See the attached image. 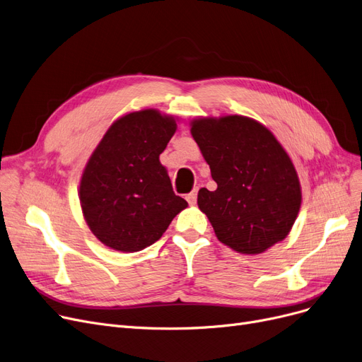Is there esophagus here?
I'll list each match as a JSON object with an SVG mask.
<instances>
[{"label":"esophagus","mask_w":362,"mask_h":362,"mask_svg":"<svg viewBox=\"0 0 362 362\" xmlns=\"http://www.w3.org/2000/svg\"><path fill=\"white\" fill-rule=\"evenodd\" d=\"M185 198L189 204H195L197 202V191H192L191 194H187Z\"/></svg>","instance_id":"34e87169"}]
</instances>
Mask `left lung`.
Instances as JSON below:
<instances>
[{
  "label": "left lung",
  "instance_id": "obj_1",
  "mask_svg": "<svg viewBox=\"0 0 362 362\" xmlns=\"http://www.w3.org/2000/svg\"><path fill=\"white\" fill-rule=\"evenodd\" d=\"M191 133L217 183L202 187L198 207L220 243L244 255L263 253L284 240L302 202L300 183L274 134L241 115L199 118Z\"/></svg>",
  "mask_w": 362,
  "mask_h": 362
}]
</instances>
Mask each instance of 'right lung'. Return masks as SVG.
<instances>
[{
	"label": "right lung",
	"mask_w": 362,
	"mask_h": 362,
	"mask_svg": "<svg viewBox=\"0 0 362 362\" xmlns=\"http://www.w3.org/2000/svg\"><path fill=\"white\" fill-rule=\"evenodd\" d=\"M175 132V119L144 109L115 121L90 156L80 201L87 225L105 245L125 253L144 250L187 207L160 163Z\"/></svg>",
	"instance_id": "1"
}]
</instances>
